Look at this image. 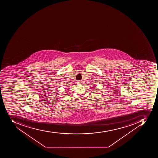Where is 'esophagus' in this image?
Wrapping results in <instances>:
<instances>
[{
    "mask_svg": "<svg viewBox=\"0 0 158 158\" xmlns=\"http://www.w3.org/2000/svg\"><path fill=\"white\" fill-rule=\"evenodd\" d=\"M77 83L78 84H81V81H77Z\"/></svg>",
    "mask_w": 158,
    "mask_h": 158,
    "instance_id": "obj_1",
    "label": "esophagus"
}]
</instances>
